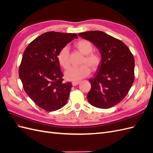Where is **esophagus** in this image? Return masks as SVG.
Returning <instances> with one entry per match:
<instances>
[{
    "label": "esophagus",
    "mask_w": 153,
    "mask_h": 153,
    "mask_svg": "<svg viewBox=\"0 0 153 153\" xmlns=\"http://www.w3.org/2000/svg\"><path fill=\"white\" fill-rule=\"evenodd\" d=\"M80 84V82H72V85L73 86H76Z\"/></svg>",
    "instance_id": "1"
}]
</instances>
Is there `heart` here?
<instances>
[{"label": "heart", "mask_w": 153, "mask_h": 153, "mask_svg": "<svg viewBox=\"0 0 153 153\" xmlns=\"http://www.w3.org/2000/svg\"><path fill=\"white\" fill-rule=\"evenodd\" d=\"M75 47L80 52L85 55L80 67H71L65 72V78L68 80L78 81L89 75L91 69L96 71L100 66L101 55L100 53L92 52L93 45L89 40L80 39L75 43ZM57 59L60 65L64 69H67L70 65L69 50L68 47H64L60 50L57 55Z\"/></svg>", "instance_id": "b5f03b06"}]
</instances>
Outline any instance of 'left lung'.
<instances>
[{
	"mask_svg": "<svg viewBox=\"0 0 153 153\" xmlns=\"http://www.w3.org/2000/svg\"><path fill=\"white\" fill-rule=\"evenodd\" d=\"M100 50L101 62L94 78L89 79L91 89L87 98L100 108H110L125 98L135 80V60L123 41L100 30L78 34Z\"/></svg>",
	"mask_w": 153,
	"mask_h": 153,
	"instance_id": "8db88e82",
	"label": "left lung"
}]
</instances>
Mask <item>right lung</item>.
Instances as JSON below:
<instances>
[{
    "label": "right lung",
    "instance_id": "obj_1",
    "mask_svg": "<svg viewBox=\"0 0 153 153\" xmlns=\"http://www.w3.org/2000/svg\"><path fill=\"white\" fill-rule=\"evenodd\" d=\"M77 34L47 32L34 39L23 54L19 76L27 94L41 108L52 112L67 103L72 85L63 82L60 50Z\"/></svg>",
    "mask_w": 153,
    "mask_h": 153
}]
</instances>
